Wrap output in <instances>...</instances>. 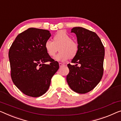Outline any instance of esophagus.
Listing matches in <instances>:
<instances>
[{
	"instance_id": "34e87169",
	"label": "esophagus",
	"mask_w": 121,
	"mask_h": 121,
	"mask_svg": "<svg viewBox=\"0 0 121 121\" xmlns=\"http://www.w3.org/2000/svg\"><path fill=\"white\" fill-rule=\"evenodd\" d=\"M64 65H65V64H63V63H61V62L59 63V66H60V67H62Z\"/></svg>"
}]
</instances>
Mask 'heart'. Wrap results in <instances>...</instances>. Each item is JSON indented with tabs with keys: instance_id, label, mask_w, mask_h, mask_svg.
<instances>
[{
	"instance_id": "b5f03b06",
	"label": "heart",
	"mask_w": 121,
	"mask_h": 121,
	"mask_svg": "<svg viewBox=\"0 0 121 121\" xmlns=\"http://www.w3.org/2000/svg\"><path fill=\"white\" fill-rule=\"evenodd\" d=\"M59 46V53L55 56L57 61H65L77 54L79 49L78 42L72 39L67 32L60 30L54 35L53 41L48 39L44 43L47 53L50 57H54Z\"/></svg>"
}]
</instances>
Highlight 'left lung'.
Segmentation results:
<instances>
[{"mask_svg": "<svg viewBox=\"0 0 121 121\" xmlns=\"http://www.w3.org/2000/svg\"><path fill=\"white\" fill-rule=\"evenodd\" d=\"M71 32L76 34L79 49L71 61L77 64L67 65L69 72L66 80L73 91L84 94L94 89L102 78L105 49L95 32L82 27L73 28Z\"/></svg>", "mask_w": 121, "mask_h": 121, "instance_id": "left-lung-1", "label": "left lung"}]
</instances>
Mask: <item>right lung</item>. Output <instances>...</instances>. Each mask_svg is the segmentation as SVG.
<instances>
[{
  "mask_svg": "<svg viewBox=\"0 0 121 121\" xmlns=\"http://www.w3.org/2000/svg\"><path fill=\"white\" fill-rule=\"evenodd\" d=\"M51 34L48 30L31 28L16 37L9 52L12 80L26 95L37 97L49 87L59 62L47 53L44 43ZM49 62V64L45 63Z\"/></svg>",
  "mask_w": 121,
  "mask_h": 121,
  "instance_id": "add662e5",
  "label": "right lung"
}]
</instances>
